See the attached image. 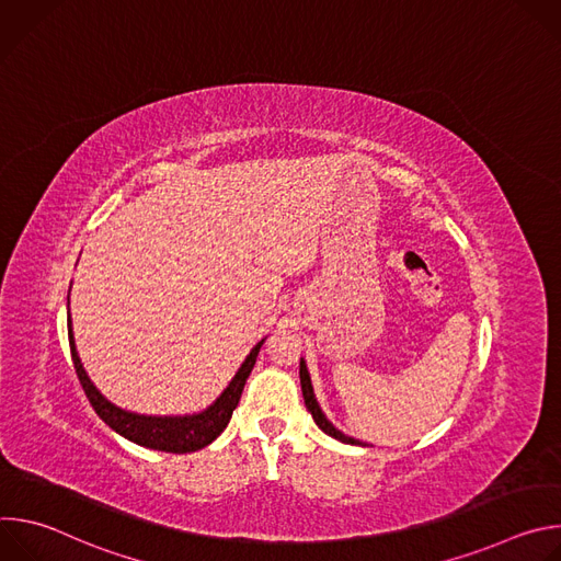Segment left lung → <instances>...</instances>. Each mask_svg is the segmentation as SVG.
<instances>
[{
    "label": "left lung",
    "mask_w": 561,
    "mask_h": 561,
    "mask_svg": "<svg viewBox=\"0 0 561 561\" xmlns=\"http://www.w3.org/2000/svg\"><path fill=\"white\" fill-rule=\"evenodd\" d=\"M299 381H301V394H304V402H306V409L310 411V415H312V420H314V424L322 428L327 435H331V437H335V439H340V442H344V444H355V446H366V444H362L359 439H353V437H348V435H344L342 431H337L329 420H327V415L322 413V409H319V404H317V399H314V392H312V383H310V375H308V368H306V362L301 359L299 362Z\"/></svg>",
    "instance_id": "8db88e82"
}]
</instances>
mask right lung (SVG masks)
Returning <instances> with one entry per match:
<instances>
[{
	"instance_id": "1",
	"label": "right lung",
	"mask_w": 561,
	"mask_h": 561,
	"mask_svg": "<svg viewBox=\"0 0 561 561\" xmlns=\"http://www.w3.org/2000/svg\"><path fill=\"white\" fill-rule=\"evenodd\" d=\"M68 327H70V314H68ZM68 344H70V355L75 364V373L79 377V383H82L91 407L95 413L122 437L152 448V450H164V453H193L219 437V433L228 426L232 411L239 404V397H242L244 383L255 366L257 353L264 344V340L249 353L244 364L239 366L226 390L215 399V402L195 415H184V417H154V415H137L130 411H124L115 404H111L108 399L95 388L91 377L87 375L82 362H79L77 348H75V337L72 329L68 331Z\"/></svg>"
}]
</instances>
